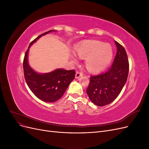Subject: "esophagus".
<instances>
[{"label": "esophagus", "mask_w": 149, "mask_h": 149, "mask_svg": "<svg viewBox=\"0 0 149 149\" xmlns=\"http://www.w3.org/2000/svg\"><path fill=\"white\" fill-rule=\"evenodd\" d=\"M83 73H81V72H79V71H77L76 73V75H75V78L77 79V78H79L80 76H83Z\"/></svg>", "instance_id": "obj_1"}]
</instances>
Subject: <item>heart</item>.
<instances>
[{
    "label": "heart",
    "instance_id": "1",
    "mask_svg": "<svg viewBox=\"0 0 149 149\" xmlns=\"http://www.w3.org/2000/svg\"><path fill=\"white\" fill-rule=\"evenodd\" d=\"M76 49L80 58H86V67L91 72H97L104 69L113 57V49L110 45L96 40L84 42ZM70 58L73 61H76V58L73 54Z\"/></svg>",
    "mask_w": 149,
    "mask_h": 149
}]
</instances>
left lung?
I'll return each instance as SVG.
<instances>
[{
    "label": "left lung",
    "instance_id": "left-lung-1",
    "mask_svg": "<svg viewBox=\"0 0 149 149\" xmlns=\"http://www.w3.org/2000/svg\"><path fill=\"white\" fill-rule=\"evenodd\" d=\"M117 53L111 67L97 75L91 76L88 95L93 103L104 106L114 101L119 96L126 83L129 65L124 48L115 41Z\"/></svg>",
    "mask_w": 149,
    "mask_h": 149
}]
</instances>
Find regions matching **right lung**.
Here are the masks:
<instances>
[{
  "label": "right lung",
  "instance_id": "obj_1",
  "mask_svg": "<svg viewBox=\"0 0 149 149\" xmlns=\"http://www.w3.org/2000/svg\"><path fill=\"white\" fill-rule=\"evenodd\" d=\"M56 30H49L31 42L26 50L23 63L24 76L29 88L36 97L45 102H53L58 101L63 95L67 88L74 79V70L56 69L47 73H38L30 66L28 61L29 48L42 36Z\"/></svg>",
  "mask_w": 149,
  "mask_h": 149
}]
</instances>
